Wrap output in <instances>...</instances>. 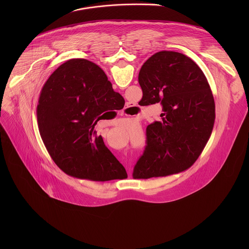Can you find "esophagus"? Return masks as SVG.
<instances>
[{
	"instance_id": "1",
	"label": "esophagus",
	"mask_w": 249,
	"mask_h": 249,
	"mask_svg": "<svg viewBox=\"0 0 249 249\" xmlns=\"http://www.w3.org/2000/svg\"><path fill=\"white\" fill-rule=\"evenodd\" d=\"M122 114H124V113H123V112H121V115H122Z\"/></svg>"
}]
</instances>
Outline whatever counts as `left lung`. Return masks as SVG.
I'll use <instances>...</instances> for the list:
<instances>
[{"mask_svg":"<svg viewBox=\"0 0 249 249\" xmlns=\"http://www.w3.org/2000/svg\"><path fill=\"white\" fill-rule=\"evenodd\" d=\"M144 106L160 103L161 121L148 125L147 146L133 178L166 176L189 168L199 158L215 122V101L199 66L174 51H160L142 66Z\"/></svg>","mask_w":249,"mask_h":249,"instance_id":"left-lung-1","label":"left lung"}]
</instances>
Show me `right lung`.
I'll return each mask as SVG.
<instances>
[{"label": "right lung", "instance_id": "1", "mask_svg": "<svg viewBox=\"0 0 249 249\" xmlns=\"http://www.w3.org/2000/svg\"><path fill=\"white\" fill-rule=\"evenodd\" d=\"M120 96L103 71L86 59L69 60L49 77L37 123L50 157L65 173L93 181L126 178L124 166L93 130Z\"/></svg>", "mask_w": 249, "mask_h": 249}]
</instances>
